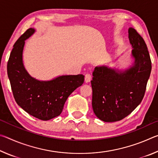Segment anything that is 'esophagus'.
<instances>
[{
    "label": "esophagus",
    "mask_w": 158,
    "mask_h": 158,
    "mask_svg": "<svg viewBox=\"0 0 158 158\" xmlns=\"http://www.w3.org/2000/svg\"><path fill=\"white\" fill-rule=\"evenodd\" d=\"M91 81V75L90 74H86L85 75V82L89 83Z\"/></svg>",
    "instance_id": "1"
}]
</instances>
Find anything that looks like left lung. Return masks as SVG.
<instances>
[{"mask_svg": "<svg viewBox=\"0 0 158 158\" xmlns=\"http://www.w3.org/2000/svg\"><path fill=\"white\" fill-rule=\"evenodd\" d=\"M128 33L134 65L124 71L96 67L93 73V109L105 122L121 121L135 110L143 100L151 74V60L145 41L135 28H130Z\"/></svg>", "mask_w": 158, "mask_h": 158, "instance_id": "obj_1", "label": "left lung"}]
</instances>
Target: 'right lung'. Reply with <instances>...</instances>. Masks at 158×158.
I'll list each match as a JSON object with an SVG mask.
<instances>
[{
  "label": "right lung",
  "instance_id": "1",
  "mask_svg": "<svg viewBox=\"0 0 158 158\" xmlns=\"http://www.w3.org/2000/svg\"><path fill=\"white\" fill-rule=\"evenodd\" d=\"M34 33V28H28L15 42L7 62V75L17 105L31 116L48 121L61 114L69 95L83 84L84 76L63 75L39 81L29 75L22 53L25 40Z\"/></svg>",
  "mask_w": 158,
  "mask_h": 158
}]
</instances>
